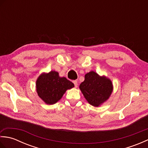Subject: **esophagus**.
I'll return each mask as SVG.
<instances>
[{"label": "esophagus", "mask_w": 148, "mask_h": 148, "mask_svg": "<svg viewBox=\"0 0 148 148\" xmlns=\"http://www.w3.org/2000/svg\"><path fill=\"white\" fill-rule=\"evenodd\" d=\"M73 83L74 84V86L76 87V88H77V85H78L77 81H73Z\"/></svg>", "instance_id": "esophagus-1"}]
</instances>
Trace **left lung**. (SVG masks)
I'll use <instances>...</instances> for the list:
<instances>
[{"instance_id": "obj_1", "label": "left lung", "mask_w": 148, "mask_h": 148, "mask_svg": "<svg viewBox=\"0 0 148 148\" xmlns=\"http://www.w3.org/2000/svg\"><path fill=\"white\" fill-rule=\"evenodd\" d=\"M79 88L90 104L98 107L109 99L112 91V84L107 77H100L96 72L91 71L85 75Z\"/></svg>"}]
</instances>
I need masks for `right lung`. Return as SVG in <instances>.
<instances>
[{
    "instance_id": "right-lung-1",
    "label": "right lung",
    "mask_w": 148,
    "mask_h": 148,
    "mask_svg": "<svg viewBox=\"0 0 148 148\" xmlns=\"http://www.w3.org/2000/svg\"><path fill=\"white\" fill-rule=\"evenodd\" d=\"M74 86L66 77H60L56 71L43 73L36 81L38 95L47 104H54L60 99L66 90Z\"/></svg>"
}]
</instances>
